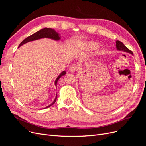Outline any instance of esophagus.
I'll list each match as a JSON object with an SVG mask.
<instances>
[{"label":"esophagus","instance_id":"obj_1","mask_svg":"<svg viewBox=\"0 0 146 146\" xmlns=\"http://www.w3.org/2000/svg\"><path fill=\"white\" fill-rule=\"evenodd\" d=\"M77 70V66L75 64H72L70 66L69 68V71L70 72H75Z\"/></svg>","mask_w":146,"mask_h":146}]
</instances>
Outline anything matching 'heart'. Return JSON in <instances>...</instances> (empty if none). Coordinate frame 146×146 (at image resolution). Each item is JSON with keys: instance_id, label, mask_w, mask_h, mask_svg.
Instances as JSON below:
<instances>
[{"instance_id": "obj_1", "label": "heart", "mask_w": 146, "mask_h": 146, "mask_svg": "<svg viewBox=\"0 0 146 146\" xmlns=\"http://www.w3.org/2000/svg\"><path fill=\"white\" fill-rule=\"evenodd\" d=\"M99 47V44L96 42L94 41H91L89 42H87L85 45V47L86 50L90 52H92L96 50L97 48H98Z\"/></svg>"}]
</instances>
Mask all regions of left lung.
<instances>
[{
    "mask_svg": "<svg viewBox=\"0 0 146 146\" xmlns=\"http://www.w3.org/2000/svg\"><path fill=\"white\" fill-rule=\"evenodd\" d=\"M116 47L117 50L119 51H122V52H124L126 53H129V54H130L131 55H133L132 51L130 50L129 48H128L126 46H125L124 44H123L122 42H121V41H117L116 42Z\"/></svg>",
    "mask_w": 146,
    "mask_h": 146,
    "instance_id": "8db88e82",
    "label": "left lung"
}]
</instances>
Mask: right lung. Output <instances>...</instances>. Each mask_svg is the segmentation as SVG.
<instances>
[{"label":"right lung","mask_w":146,"mask_h":146,"mask_svg":"<svg viewBox=\"0 0 146 146\" xmlns=\"http://www.w3.org/2000/svg\"><path fill=\"white\" fill-rule=\"evenodd\" d=\"M60 38H61V36H60V34L58 32H56L54 29H51V28H46H46H44L38 31V32H36V33H33V35H30V36H29L27 38H25L24 41H23L21 42L18 48L19 47H21V46L24 44H25V43H27L29 42L35 41V40H38V39H39L48 38V39H53V40L58 41L60 40V39H61ZM66 74V71H63L59 75L58 77L56 78V80L55 81V85L56 86L57 85V83H58L60 78L63 76L64 75H65ZM56 98H57V94H56V97H55V100H54V102H53L51 104H50L49 105L47 106V107H45L44 109L49 107L53 104H54L56 100Z\"/></svg>","instance_id":"1"}]
</instances>
